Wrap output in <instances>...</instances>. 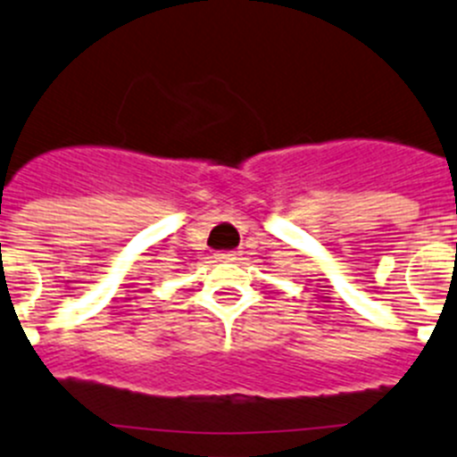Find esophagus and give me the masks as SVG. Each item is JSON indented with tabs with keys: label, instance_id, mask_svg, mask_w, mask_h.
Listing matches in <instances>:
<instances>
[{
	"label": "esophagus",
	"instance_id": "esophagus-1",
	"mask_svg": "<svg viewBox=\"0 0 457 457\" xmlns=\"http://www.w3.org/2000/svg\"><path fill=\"white\" fill-rule=\"evenodd\" d=\"M214 259H219V261H234V259H237V252H219V254H214Z\"/></svg>",
	"mask_w": 457,
	"mask_h": 457
}]
</instances>
